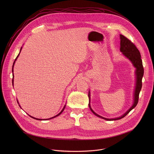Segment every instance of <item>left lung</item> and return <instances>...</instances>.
<instances>
[{"label": "left lung", "instance_id": "1", "mask_svg": "<svg viewBox=\"0 0 154 154\" xmlns=\"http://www.w3.org/2000/svg\"><path fill=\"white\" fill-rule=\"evenodd\" d=\"M120 51L122 53V54L127 58L131 63H132L134 67L136 68L135 71V75H136V85L134 91V103L128 110L121 116L113 118V119H108L103 118L97 113H96L91 107L90 105V92L88 93V97H89V107L91 109V111L97 117H99L100 118H102L106 121H115V120H119L124 117H125L132 109H134L137 105L139 99V94L140 93V91L142 88V79L144 75V68L143 66V62L141 58V55L140 52L138 51V49L137 48L134 44L131 42L130 40H129L128 38L123 36L122 35H120Z\"/></svg>", "mask_w": 154, "mask_h": 154}]
</instances>
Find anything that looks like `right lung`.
<instances>
[{"label":"right lung","instance_id":"add662e5","mask_svg":"<svg viewBox=\"0 0 154 154\" xmlns=\"http://www.w3.org/2000/svg\"><path fill=\"white\" fill-rule=\"evenodd\" d=\"M21 49H22V48H20V52H19V54H20V51H21ZM19 54H18V55L17 56V57L16 58V59H15V60H14V63H13V68H12V72L13 73V66H14V63H15V61H16V60H17V57H18V56L19 55ZM13 77H14V75H13V80H12V83H13ZM17 103H18V102H17ZM19 106H20V105H19ZM65 106H66V105L64 106V107H63V109L60 112V113H59L57 115H56V116H54V117H52V118H49V119H38V118H34V117H32V116H30V115H29L31 118H33V119H36V120H49V119H52V118H55V117H57V116H59L63 112V110L64 109V108H65Z\"/></svg>","mask_w":154,"mask_h":154}]
</instances>
